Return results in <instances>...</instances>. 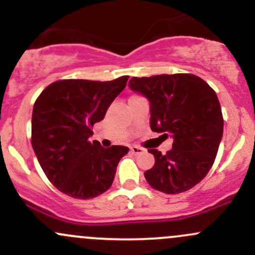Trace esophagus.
Wrapping results in <instances>:
<instances>
[{
    "mask_svg": "<svg viewBox=\"0 0 255 255\" xmlns=\"http://www.w3.org/2000/svg\"><path fill=\"white\" fill-rule=\"evenodd\" d=\"M130 151H132L133 154H142V153H144V149L140 148V146H138V145H133V146H130Z\"/></svg>",
    "mask_w": 255,
    "mask_h": 255,
    "instance_id": "1",
    "label": "esophagus"
}]
</instances>
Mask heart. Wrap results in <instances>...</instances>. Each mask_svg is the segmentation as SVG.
<instances>
[{
  "label": "heart",
  "mask_w": 255,
  "mask_h": 255,
  "mask_svg": "<svg viewBox=\"0 0 255 255\" xmlns=\"http://www.w3.org/2000/svg\"><path fill=\"white\" fill-rule=\"evenodd\" d=\"M133 97H137V96H133ZM130 99H132V97H130Z\"/></svg>",
  "instance_id": "b5f03b06"
}]
</instances>
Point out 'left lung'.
Segmentation results:
<instances>
[{
    "label": "left lung",
    "instance_id": "obj_1",
    "mask_svg": "<svg viewBox=\"0 0 255 255\" xmlns=\"http://www.w3.org/2000/svg\"><path fill=\"white\" fill-rule=\"evenodd\" d=\"M129 87L148 99L150 128L173 138V149L155 158L144 173L153 189L180 194L199 184L213 165L223 134V117L218 97L210 85L192 74L132 78Z\"/></svg>",
    "mask_w": 255,
    "mask_h": 255
}]
</instances>
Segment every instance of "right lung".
I'll return each mask as SVG.
<instances>
[{
  "instance_id": "1",
  "label": "right lung",
  "mask_w": 255,
  "mask_h": 255,
  "mask_svg": "<svg viewBox=\"0 0 255 255\" xmlns=\"http://www.w3.org/2000/svg\"><path fill=\"white\" fill-rule=\"evenodd\" d=\"M128 76L112 81L59 80L43 90L32 115V146L49 181L68 196L87 200L111 187L121 158L129 149L91 142Z\"/></svg>"
}]
</instances>
